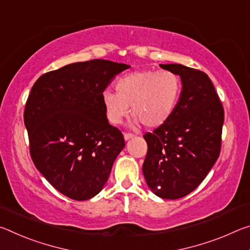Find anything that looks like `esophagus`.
I'll list each match as a JSON object with an SVG mask.
<instances>
[{
	"instance_id": "1",
	"label": "esophagus",
	"mask_w": 250,
	"mask_h": 250,
	"mask_svg": "<svg viewBox=\"0 0 250 250\" xmlns=\"http://www.w3.org/2000/svg\"><path fill=\"white\" fill-rule=\"evenodd\" d=\"M124 137H125V140H129V139L134 137V134L133 133H130V132H125L124 133Z\"/></svg>"
}]
</instances>
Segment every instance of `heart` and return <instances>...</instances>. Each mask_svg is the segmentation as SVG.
Wrapping results in <instances>:
<instances>
[{
	"instance_id": "b5f03b06",
	"label": "heart",
	"mask_w": 250,
	"mask_h": 250,
	"mask_svg": "<svg viewBox=\"0 0 250 250\" xmlns=\"http://www.w3.org/2000/svg\"><path fill=\"white\" fill-rule=\"evenodd\" d=\"M116 92H103L105 113L111 124H120L129 107L135 121L158 128L168 120L179 103L182 82L170 70L141 69L125 74L115 83Z\"/></svg>"
}]
</instances>
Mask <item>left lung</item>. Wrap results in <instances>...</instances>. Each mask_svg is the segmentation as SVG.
Listing matches in <instances>:
<instances>
[{"instance_id":"left-lung-1","label":"left lung","mask_w":250,"mask_h":250,"mask_svg":"<svg viewBox=\"0 0 250 250\" xmlns=\"http://www.w3.org/2000/svg\"><path fill=\"white\" fill-rule=\"evenodd\" d=\"M160 67L179 75L183 86L168 120L143 134L147 152L142 171L155 195L177 200L193 192L218 159L224 108L204 71L180 64Z\"/></svg>"}]
</instances>
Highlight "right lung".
Wrapping results in <instances>:
<instances>
[{"label":"right lung","instance_id":"right-lung-1","mask_svg":"<svg viewBox=\"0 0 250 250\" xmlns=\"http://www.w3.org/2000/svg\"><path fill=\"white\" fill-rule=\"evenodd\" d=\"M129 67L105 59L75 62L42 75L29 92L24 124L31 158L71 200L97 195L125 147L121 131L108 122L103 92Z\"/></svg>","mask_w":250,"mask_h":250}]
</instances>
